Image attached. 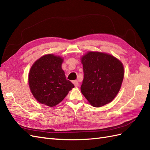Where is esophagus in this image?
I'll use <instances>...</instances> for the list:
<instances>
[{
  "label": "esophagus",
  "instance_id": "34e87169",
  "mask_svg": "<svg viewBox=\"0 0 150 150\" xmlns=\"http://www.w3.org/2000/svg\"><path fill=\"white\" fill-rule=\"evenodd\" d=\"M72 83H73V84H74V86L76 87L79 86V83H78V81H72Z\"/></svg>",
  "mask_w": 150,
  "mask_h": 150
}]
</instances>
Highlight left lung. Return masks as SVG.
<instances>
[{
	"instance_id": "obj_1",
	"label": "left lung",
	"mask_w": 150,
	"mask_h": 150,
	"mask_svg": "<svg viewBox=\"0 0 150 150\" xmlns=\"http://www.w3.org/2000/svg\"><path fill=\"white\" fill-rule=\"evenodd\" d=\"M81 60L84 72L82 94L95 107L111 102L123 81L122 62L114 56L99 52H88Z\"/></svg>"
}]
</instances>
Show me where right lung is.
I'll list each match as a JSON object with an SVG mask.
<instances>
[{
    "label": "right lung",
    "mask_w": 150,
    "mask_h": 150,
    "mask_svg": "<svg viewBox=\"0 0 150 150\" xmlns=\"http://www.w3.org/2000/svg\"><path fill=\"white\" fill-rule=\"evenodd\" d=\"M63 59L47 54L38 59L31 66L28 83L32 94L40 103L54 107L65 98L74 87L66 79L62 69Z\"/></svg>",
    "instance_id": "right-lung-1"
}]
</instances>
